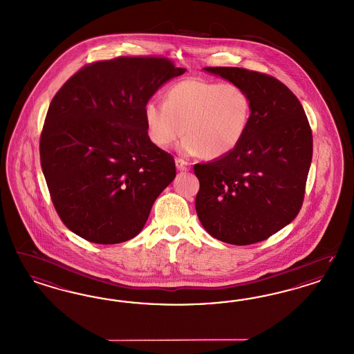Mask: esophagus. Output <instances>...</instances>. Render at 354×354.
Segmentation results:
<instances>
[{"label":"esophagus","mask_w":354,"mask_h":354,"mask_svg":"<svg viewBox=\"0 0 354 354\" xmlns=\"http://www.w3.org/2000/svg\"><path fill=\"white\" fill-rule=\"evenodd\" d=\"M176 167L180 171H190V162H187L186 160L181 159V158L176 159Z\"/></svg>","instance_id":"34e87169"}]
</instances>
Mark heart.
<instances>
[{
  "label": "heart",
  "instance_id": "heart-1",
  "mask_svg": "<svg viewBox=\"0 0 354 354\" xmlns=\"http://www.w3.org/2000/svg\"><path fill=\"white\" fill-rule=\"evenodd\" d=\"M143 118L156 147H171L185 131L183 152L220 159L237 149L248 133L250 96L233 82L187 78L171 84L164 103L147 100Z\"/></svg>",
  "mask_w": 354,
  "mask_h": 354
}]
</instances>
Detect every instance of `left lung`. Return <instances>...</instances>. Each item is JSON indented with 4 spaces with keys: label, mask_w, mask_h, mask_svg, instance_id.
I'll list each match as a JSON object with an SVG mask.
<instances>
[{
    "label": "left lung",
    "mask_w": 354,
    "mask_h": 354,
    "mask_svg": "<svg viewBox=\"0 0 354 354\" xmlns=\"http://www.w3.org/2000/svg\"><path fill=\"white\" fill-rule=\"evenodd\" d=\"M249 93L251 118L240 146L194 165L195 209L203 228L230 245L267 240L298 215L313 158V134L296 95L271 75L243 68H205Z\"/></svg>",
    "instance_id": "8db88e82"
}]
</instances>
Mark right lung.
I'll return each mask as SVG.
<instances>
[{"label":"right lung","mask_w":354,"mask_h":354,"mask_svg":"<svg viewBox=\"0 0 354 354\" xmlns=\"http://www.w3.org/2000/svg\"><path fill=\"white\" fill-rule=\"evenodd\" d=\"M185 71L165 57L99 61L52 99L41 169L58 216L82 239L112 245L136 237L174 180V159L149 140L143 105Z\"/></svg>","instance_id":"right-lung-1"}]
</instances>
